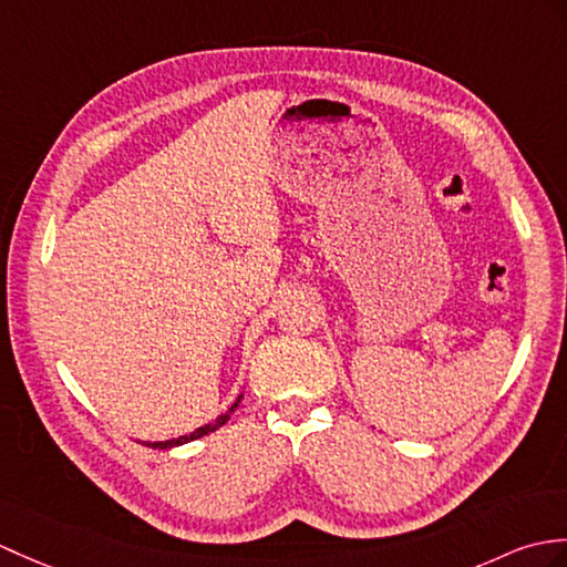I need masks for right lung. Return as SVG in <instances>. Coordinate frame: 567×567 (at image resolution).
<instances>
[{
  "instance_id": "add662e5",
  "label": "right lung",
  "mask_w": 567,
  "mask_h": 567,
  "mask_svg": "<svg viewBox=\"0 0 567 567\" xmlns=\"http://www.w3.org/2000/svg\"><path fill=\"white\" fill-rule=\"evenodd\" d=\"M239 403H241V396L234 401V405L229 408L227 413L224 415H219L215 423H209V425H205V427H197L195 432H190V434H186V437H178V440H168V442H152V444H147V446H154V450H171V446H178V444H186V442H193V440H197V437H205V434H209V432H215V430H219L224 423H227V420L231 417V413L236 411V408H239Z\"/></svg>"
}]
</instances>
